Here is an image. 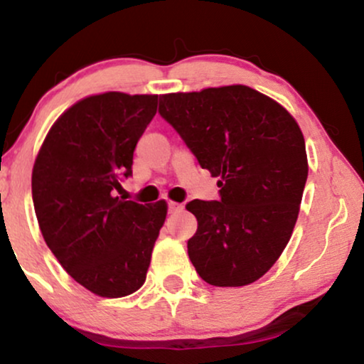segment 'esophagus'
I'll return each mask as SVG.
<instances>
[{
    "label": "esophagus",
    "instance_id": "obj_1",
    "mask_svg": "<svg viewBox=\"0 0 364 364\" xmlns=\"http://www.w3.org/2000/svg\"><path fill=\"white\" fill-rule=\"evenodd\" d=\"M183 208V205H179V203L176 202H169L168 203V212L169 214H176V212H179Z\"/></svg>",
    "mask_w": 364,
    "mask_h": 364
}]
</instances>
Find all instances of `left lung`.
I'll return each instance as SVG.
<instances>
[{
	"label": "left lung",
	"mask_w": 364,
	"mask_h": 364,
	"mask_svg": "<svg viewBox=\"0 0 364 364\" xmlns=\"http://www.w3.org/2000/svg\"><path fill=\"white\" fill-rule=\"evenodd\" d=\"M200 168L220 178L219 200H191L188 257L203 281L240 287L277 262L292 235L308 178L298 123L281 104L246 85L159 99Z\"/></svg>",
	"instance_id": "left-lung-1"
}]
</instances>
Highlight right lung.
I'll use <instances>...</instances> for the list:
<instances>
[{"label": "right lung", "mask_w": 364, "mask_h": 364, "mask_svg": "<svg viewBox=\"0 0 364 364\" xmlns=\"http://www.w3.org/2000/svg\"><path fill=\"white\" fill-rule=\"evenodd\" d=\"M156 111L157 95L83 99L49 129L32 171L46 245L75 281L102 298L140 289L168 214L164 200L141 205L114 193L132 176L133 152Z\"/></svg>", "instance_id": "1"}]
</instances>
